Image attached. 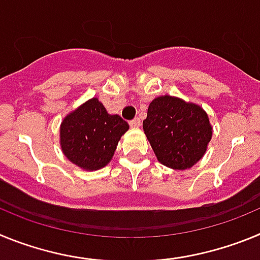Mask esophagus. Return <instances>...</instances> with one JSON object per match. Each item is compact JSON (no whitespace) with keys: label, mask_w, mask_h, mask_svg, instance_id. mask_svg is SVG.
I'll use <instances>...</instances> for the list:
<instances>
[{"label":"esophagus","mask_w":260,"mask_h":260,"mask_svg":"<svg viewBox=\"0 0 260 260\" xmlns=\"http://www.w3.org/2000/svg\"><path fill=\"white\" fill-rule=\"evenodd\" d=\"M130 126H132V127H139V126H141V119L139 118H134V119H132V121H130Z\"/></svg>","instance_id":"obj_1"}]
</instances>
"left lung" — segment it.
Instances as JSON below:
<instances>
[{
  "instance_id": "left-lung-1",
  "label": "left lung",
  "mask_w": 260,
  "mask_h": 260,
  "mask_svg": "<svg viewBox=\"0 0 260 260\" xmlns=\"http://www.w3.org/2000/svg\"><path fill=\"white\" fill-rule=\"evenodd\" d=\"M143 130L158 161L177 171L197 164L212 138V126L203 108L169 95L150 103Z\"/></svg>"
}]
</instances>
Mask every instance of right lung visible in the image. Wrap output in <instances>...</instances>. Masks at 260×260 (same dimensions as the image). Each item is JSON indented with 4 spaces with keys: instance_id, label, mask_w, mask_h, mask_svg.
Here are the masks:
<instances>
[{
    "instance_id": "add662e5",
    "label": "right lung",
    "mask_w": 260,
    "mask_h": 260,
    "mask_svg": "<svg viewBox=\"0 0 260 260\" xmlns=\"http://www.w3.org/2000/svg\"><path fill=\"white\" fill-rule=\"evenodd\" d=\"M128 123L109 114L98 98L89 99L63 118L59 128L62 152L84 171H98L112 160Z\"/></svg>"
}]
</instances>
